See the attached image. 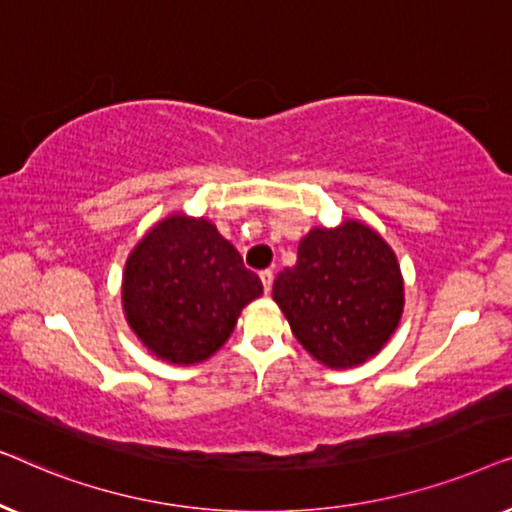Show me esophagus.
<instances>
[{
    "label": "esophagus",
    "instance_id": "1",
    "mask_svg": "<svg viewBox=\"0 0 512 512\" xmlns=\"http://www.w3.org/2000/svg\"><path fill=\"white\" fill-rule=\"evenodd\" d=\"M261 282H263L265 293H270V291H272V282H275V272H272V270H263V272H261Z\"/></svg>",
    "mask_w": 512,
    "mask_h": 512
}]
</instances>
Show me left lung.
<instances>
[{
	"label": "left lung",
	"mask_w": 512,
	"mask_h": 512,
	"mask_svg": "<svg viewBox=\"0 0 512 512\" xmlns=\"http://www.w3.org/2000/svg\"><path fill=\"white\" fill-rule=\"evenodd\" d=\"M272 298L314 359L354 368L380 352L401 321V265L373 228L347 219L300 240L298 261L279 272Z\"/></svg>",
	"instance_id": "obj_1"
}]
</instances>
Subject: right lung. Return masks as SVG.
I'll return each instance as SVG.
<instances>
[{"label": "right lung", "mask_w": 512, "mask_h": 512, "mask_svg": "<svg viewBox=\"0 0 512 512\" xmlns=\"http://www.w3.org/2000/svg\"><path fill=\"white\" fill-rule=\"evenodd\" d=\"M261 293V279L212 221L172 214L130 251L121 296L142 345L191 366L223 347L242 307Z\"/></svg>", "instance_id": "1"}]
</instances>
